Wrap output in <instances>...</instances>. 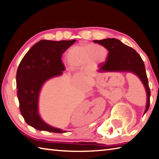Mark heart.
Instances as JSON below:
<instances>
[{
    "instance_id": "b5f03b06",
    "label": "heart",
    "mask_w": 159,
    "mask_h": 159,
    "mask_svg": "<svg viewBox=\"0 0 159 159\" xmlns=\"http://www.w3.org/2000/svg\"><path fill=\"white\" fill-rule=\"evenodd\" d=\"M108 50L102 45L79 44L70 48L66 53V60L72 69L85 65H93L105 61Z\"/></svg>"
}]
</instances>
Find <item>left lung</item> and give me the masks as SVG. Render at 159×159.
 <instances>
[{
  "mask_svg": "<svg viewBox=\"0 0 159 159\" xmlns=\"http://www.w3.org/2000/svg\"><path fill=\"white\" fill-rule=\"evenodd\" d=\"M93 42L103 45L109 51L105 61L98 65V72H127L136 75L140 80L147 94L144 115L149 108L151 93L145 66L140 56L133 48L116 39L94 40Z\"/></svg>",
  "mask_w": 159,
  "mask_h": 159,
  "instance_id": "8db88e82",
  "label": "left lung"
}]
</instances>
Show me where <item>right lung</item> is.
<instances>
[{"label": "right lung", "instance_id": "obj_1", "mask_svg": "<svg viewBox=\"0 0 159 159\" xmlns=\"http://www.w3.org/2000/svg\"><path fill=\"white\" fill-rule=\"evenodd\" d=\"M75 41L41 40L29 49L19 65L16 83L20 111L26 123L36 130L66 133L42 119L39 114V97L48 80L62 75L65 68L61 61V55Z\"/></svg>", "mask_w": 159, "mask_h": 159}]
</instances>
